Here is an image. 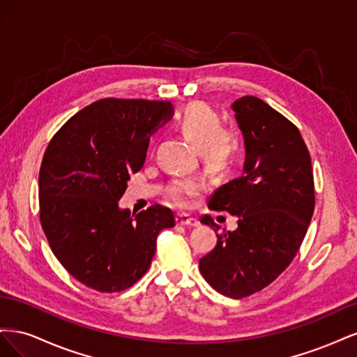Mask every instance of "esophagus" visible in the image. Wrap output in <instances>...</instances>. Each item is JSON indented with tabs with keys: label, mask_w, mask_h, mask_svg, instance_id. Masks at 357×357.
<instances>
[{
	"label": "esophagus",
	"mask_w": 357,
	"mask_h": 357,
	"mask_svg": "<svg viewBox=\"0 0 357 357\" xmlns=\"http://www.w3.org/2000/svg\"><path fill=\"white\" fill-rule=\"evenodd\" d=\"M177 223L181 225V226H190V228H193V226H198L199 222L197 218H192V215L186 214V213H181L177 215Z\"/></svg>",
	"instance_id": "34e87169"
}]
</instances>
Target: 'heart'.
<instances>
[{
  "label": "heart",
  "mask_w": 357,
  "mask_h": 357,
  "mask_svg": "<svg viewBox=\"0 0 357 357\" xmlns=\"http://www.w3.org/2000/svg\"><path fill=\"white\" fill-rule=\"evenodd\" d=\"M180 132L199 149L202 162L213 171L228 168L238 152V138L231 129L222 128V117L204 102L189 104L177 119ZM202 177L176 178L169 183L168 195L178 205H188L205 190Z\"/></svg>",
  "instance_id": "heart-1"
}]
</instances>
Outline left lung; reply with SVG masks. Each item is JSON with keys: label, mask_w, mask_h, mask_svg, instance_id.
<instances>
[{"label": "left lung", "mask_w": 357, "mask_h": 357, "mask_svg": "<svg viewBox=\"0 0 357 357\" xmlns=\"http://www.w3.org/2000/svg\"><path fill=\"white\" fill-rule=\"evenodd\" d=\"M245 146L241 177L220 186L211 210L238 218V228L218 235L199 259L202 277L234 299L262 290L294 261L314 211L311 158L299 129L256 96L234 101ZM201 223L219 229L210 215Z\"/></svg>", "instance_id": "1"}]
</instances>
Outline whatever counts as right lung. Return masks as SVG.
Here are the masks:
<instances>
[{"mask_svg":"<svg viewBox=\"0 0 357 357\" xmlns=\"http://www.w3.org/2000/svg\"><path fill=\"white\" fill-rule=\"evenodd\" d=\"M172 114L168 101L104 98L50 139L38 176L40 220L53 255L84 286L105 294L131 287L152 264L158 234L176 226L159 204L138 214L119 208L150 135Z\"/></svg>","mask_w":357,"mask_h":357,"instance_id":"obj_1","label":"right lung"}]
</instances>
